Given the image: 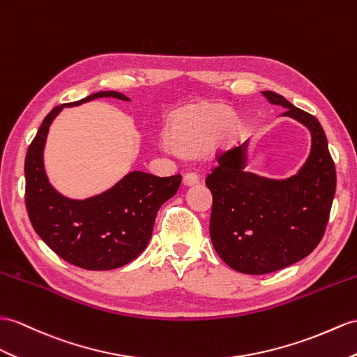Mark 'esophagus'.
<instances>
[{
  "label": "esophagus",
  "mask_w": 357,
  "mask_h": 357,
  "mask_svg": "<svg viewBox=\"0 0 357 357\" xmlns=\"http://www.w3.org/2000/svg\"><path fill=\"white\" fill-rule=\"evenodd\" d=\"M199 181V178H198V176L195 172H188V174H185V177H183V185L185 186H194V185H197Z\"/></svg>",
  "instance_id": "1"
}]
</instances>
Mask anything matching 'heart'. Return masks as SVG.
<instances>
[{
	"instance_id": "obj_1",
	"label": "heart",
	"mask_w": 357,
	"mask_h": 357,
	"mask_svg": "<svg viewBox=\"0 0 357 357\" xmlns=\"http://www.w3.org/2000/svg\"><path fill=\"white\" fill-rule=\"evenodd\" d=\"M230 113L221 106H202L177 113L168 126L172 144L183 153H197L212 142L216 136L222 137L230 130ZM162 146L169 150V142Z\"/></svg>"
}]
</instances>
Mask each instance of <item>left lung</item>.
<instances>
[{"mask_svg":"<svg viewBox=\"0 0 357 357\" xmlns=\"http://www.w3.org/2000/svg\"><path fill=\"white\" fill-rule=\"evenodd\" d=\"M264 97L286 109L312 136L307 160L284 180L245 171L247 146L224 151L206 178L213 203L211 239L216 253L234 271L268 274L309 256L323 239L336 190V171L323 127L310 113L295 107L282 95Z\"/></svg>","mask_w":357,"mask_h":357,"instance_id":"obj_1","label":"left lung"}]
</instances>
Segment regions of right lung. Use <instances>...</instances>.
Instances as JSON below:
<instances>
[{"label": "right lung", "instance_id": "add662e5", "mask_svg": "<svg viewBox=\"0 0 357 357\" xmlns=\"http://www.w3.org/2000/svg\"><path fill=\"white\" fill-rule=\"evenodd\" d=\"M130 101L124 93L102 91L51 110L25 155V206L34 231L66 262L106 271L135 260L149 245L160 206L176 195L181 176L158 177L132 171L115 186L84 199L68 198L51 186L43 167V149L51 123L63 107L95 98Z\"/></svg>", "mask_w": 357, "mask_h": 357}]
</instances>
